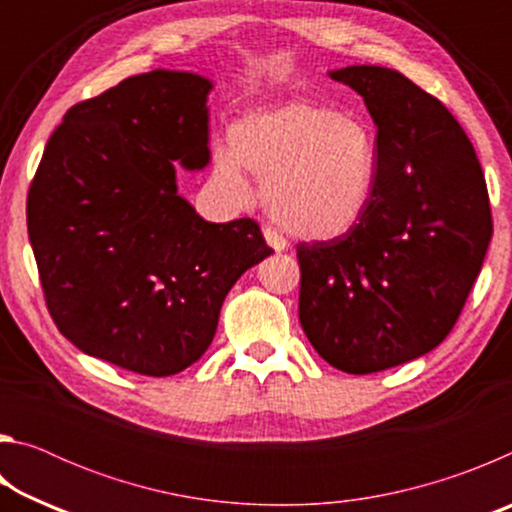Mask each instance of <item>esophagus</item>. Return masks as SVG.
<instances>
[{
    "label": "esophagus",
    "mask_w": 512,
    "mask_h": 512,
    "mask_svg": "<svg viewBox=\"0 0 512 512\" xmlns=\"http://www.w3.org/2000/svg\"><path fill=\"white\" fill-rule=\"evenodd\" d=\"M264 239H266V244L275 250V253H282V250L287 248V239H284L280 232L273 228H264Z\"/></svg>",
    "instance_id": "1"
}]
</instances>
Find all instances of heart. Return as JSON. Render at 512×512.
<instances>
[{"instance_id": "heart-1", "label": "heart", "mask_w": 512, "mask_h": 512, "mask_svg": "<svg viewBox=\"0 0 512 512\" xmlns=\"http://www.w3.org/2000/svg\"><path fill=\"white\" fill-rule=\"evenodd\" d=\"M246 171L264 180L268 214L300 239H339L366 216L379 173V140L357 112L287 101L248 112L214 155V173L237 196Z\"/></svg>"}]
</instances>
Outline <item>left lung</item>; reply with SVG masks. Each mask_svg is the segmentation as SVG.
I'll list each match as a JSON object with an SVG mask.
<instances>
[{"label":"left lung","instance_id":"obj_1","mask_svg":"<svg viewBox=\"0 0 512 512\" xmlns=\"http://www.w3.org/2000/svg\"><path fill=\"white\" fill-rule=\"evenodd\" d=\"M377 126L379 173L363 219L298 244L300 325L329 366L370 375L431 352L452 332L492 237L474 146L443 103L388 67L329 72Z\"/></svg>","mask_w":512,"mask_h":512}]
</instances>
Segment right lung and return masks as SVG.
Segmentation results:
<instances>
[{"label":"right lung","mask_w":512,"mask_h":512,"mask_svg":"<svg viewBox=\"0 0 512 512\" xmlns=\"http://www.w3.org/2000/svg\"><path fill=\"white\" fill-rule=\"evenodd\" d=\"M212 81L153 69L67 110L27 198L56 327L81 352L169 377L210 348L221 305L273 253L253 219L210 223L176 167L210 162Z\"/></svg>","instance_id":"add662e5"}]
</instances>
